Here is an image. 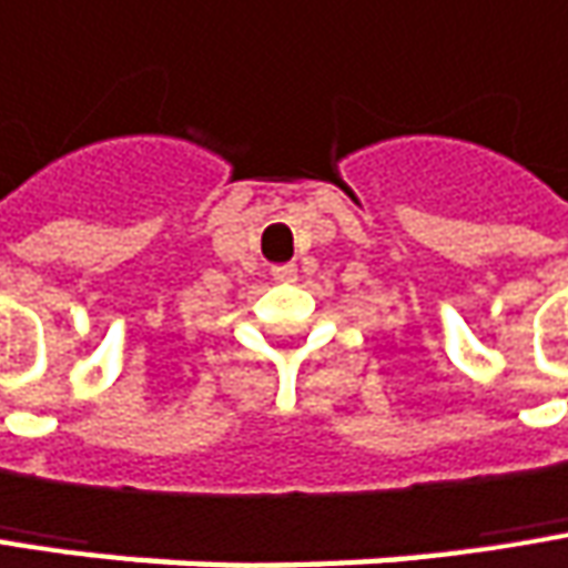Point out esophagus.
I'll list each match as a JSON object with an SVG mask.
<instances>
[{
  "label": "esophagus",
  "mask_w": 568,
  "mask_h": 568,
  "mask_svg": "<svg viewBox=\"0 0 568 568\" xmlns=\"http://www.w3.org/2000/svg\"><path fill=\"white\" fill-rule=\"evenodd\" d=\"M271 274L281 284H294L297 281V264H277V267H271Z\"/></svg>",
  "instance_id": "1"
}]
</instances>
